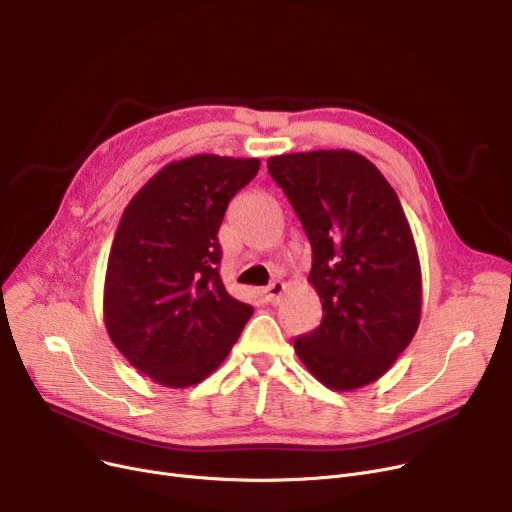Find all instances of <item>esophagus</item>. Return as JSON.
<instances>
[{
	"mask_svg": "<svg viewBox=\"0 0 512 512\" xmlns=\"http://www.w3.org/2000/svg\"><path fill=\"white\" fill-rule=\"evenodd\" d=\"M284 282H280V280H276V282H272L270 286H267L263 292H265V299L270 301V303H278L280 301V297H282V292H284Z\"/></svg>",
	"mask_w": 512,
	"mask_h": 512,
	"instance_id": "obj_1",
	"label": "esophagus"
}]
</instances>
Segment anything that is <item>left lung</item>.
Listing matches in <instances>:
<instances>
[{"instance_id":"1","label":"left lung","mask_w":512,"mask_h":512,"mask_svg":"<svg viewBox=\"0 0 512 512\" xmlns=\"http://www.w3.org/2000/svg\"><path fill=\"white\" fill-rule=\"evenodd\" d=\"M267 170L311 242L309 282L324 309L294 351L332 390L380 380L421 319L419 255L394 188L348 149L276 155Z\"/></svg>"}]
</instances>
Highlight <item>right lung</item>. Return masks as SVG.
I'll return each instance as SVG.
<instances>
[{"instance_id": "obj_1", "label": "right lung", "mask_w": 512, "mask_h": 512, "mask_svg": "<svg viewBox=\"0 0 512 512\" xmlns=\"http://www.w3.org/2000/svg\"><path fill=\"white\" fill-rule=\"evenodd\" d=\"M257 157L201 153L161 168L126 205L103 286V321L126 361L166 388L205 380L253 307L226 292L218 230Z\"/></svg>"}]
</instances>
